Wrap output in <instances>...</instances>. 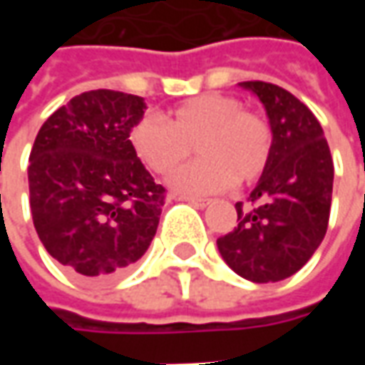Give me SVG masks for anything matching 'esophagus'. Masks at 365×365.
Masks as SVG:
<instances>
[{
    "label": "esophagus",
    "instance_id": "esophagus-1",
    "mask_svg": "<svg viewBox=\"0 0 365 365\" xmlns=\"http://www.w3.org/2000/svg\"><path fill=\"white\" fill-rule=\"evenodd\" d=\"M180 199H183V201H190V203H193V205H197V207H209L211 203H213V199L193 197V195H180Z\"/></svg>",
    "mask_w": 365,
    "mask_h": 365
}]
</instances>
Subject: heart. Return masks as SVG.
I'll use <instances>...</instances> for the list:
<instances>
[{"label":"heart","instance_id":"heart-1","mask_svg":"<svg viewBox=\"0 0 365 365\" xmlns=\"http://www.w3.org/2000/svg\"><path fill=\"white\" fill-rule=\"evenodd\" d=\"M128 143L156 175L174 172L195 144L201 158L182 168L170 183L183 193L205 195L227 190L232 182H256L272 160L274 133L262 113L245 109L237 97L205 93L168 109L162 119H138Z\"/></svg>","mask_w":365,"mask_h":365}]
</instances>
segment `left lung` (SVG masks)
Wrapping results in <instances>:
<instances>
[{
	"label": "left lung",
	"instance_id": "obj_1",
	"mask_svg": "<svg viewBox=\"0 0 365 365\" xmlns=\"http://www.w3.org/2000/svg\"><path fill=\"white\" fill-rule=\"evenodd\" d=\"M266 107L274 150L238 225L217 238L222 260L254 283L282 282L305 266L329 229L334 164L319 119L297 97L268 82H242Z\"/></svg>",
	"mask_w": 365,
	"mask_h": 365
}]
</instances>
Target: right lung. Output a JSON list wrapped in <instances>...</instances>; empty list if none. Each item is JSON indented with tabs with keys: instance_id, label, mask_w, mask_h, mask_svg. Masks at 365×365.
Segmentation results:
<instances>
[{
	"instance_id": "1",
	"label": "right lung",
	"mask_w": 365,
	"mask_h": 365,
	"mask_svg": "<svg viewBox=\"0 0 365 365\" xmlns=\"http://www.w3.org/2000/svg\"><path fill=\"white\" fill-rule=\"evenodd\" d=\"M143 97L91 90L52 113L29 156V201L52 258L90 282L130 268L156 235L166 190L128 143Z\"/></svg>"
}]
</instances>
